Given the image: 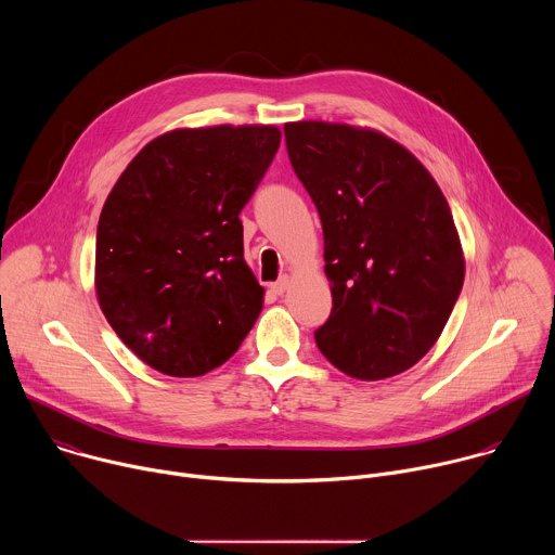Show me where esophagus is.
I'll return each mask as SVG.
<instances>
[{
    "label": "esophagus",
    "instance_id": "obj_1",
    "mask_svg": "<svg viewBox=\"0 0 555 555\" xmlns=\"http://www.w3.org/2000/svg\"><path fill=\"white\" fill-rule=\"evenodd\" d=\"M289 283H292V279H289L287 274H283V276H281L276 283H272L270 287H272V292H274V294H283V292L289 287Z\"/></svg>",
    "mask_w": 555,
    "mask_h": 555
}]
</instances>
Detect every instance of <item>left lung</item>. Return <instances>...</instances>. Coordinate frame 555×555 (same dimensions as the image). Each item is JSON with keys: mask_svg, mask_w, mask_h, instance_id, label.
I'll list each match as a JSON object with an SVG mask.
<instances>
[{"mask_svg": "<svg viewBox=\"0 0 555 555\" xmlns=\"http://www.w3.org/2000/svg\"><path fill=\"white\" fill-rule=\"evenodd\" d=\"M285 144L325 236L334 307L315 345L358 379L411 369L441 336L465 276L441 189L409 149L375 129L287 122Z\"/></svg>", "mask_w": 555, "mask_h": 555, "instance_id": "obj_1", "label": "left lung"}]
</instances>
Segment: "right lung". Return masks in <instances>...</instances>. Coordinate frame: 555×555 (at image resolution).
Segmentation results:
<instances>
[{"label": "right lung", "instance_id": "right-lung-1", "mask_svg": "<svg viewBox=\"0 0 555 555\" xmlns=\"http://www.w3.org/2000/svg\"><path fill=\"white\" fill-rule=\"evenodd\" d=\"M272 125L173 129L114 184L96 230V296L151 369L197 377L253 330L263 287L244 259L242 208L274 160Z\"/></svg>", "mask_w": 555, "mask_h": 555}]
</instances>
